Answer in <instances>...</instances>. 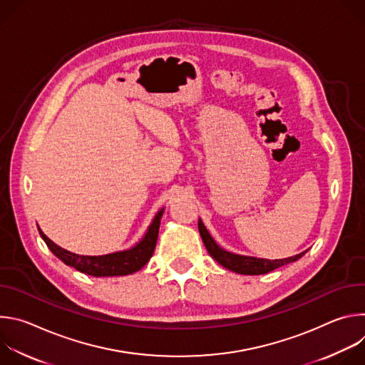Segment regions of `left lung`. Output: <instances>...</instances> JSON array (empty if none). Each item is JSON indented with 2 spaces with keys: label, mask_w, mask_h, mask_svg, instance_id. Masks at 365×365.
<instances>
[{
  "label": "left lung",
  "mask_w": 365,
  "mask_h": 365,
  "mask_svg": "<svg viewBox=\"0 0 365 365\" xmlns=\"http://www.w3.org/2000/svg\"><path fill=\"white\" fill-rule=\"evenodd\" d=\"M162 215H163V211H160L158 215L154 217L151 225L147 230V234H145L144 240L140 244L134 245L131 250L117 251V252H111V254H106V255H79V254H73L68 250L61 248L53 241L48 240L40 228H38V232H40V237L47 244V247L50 248V251L53 252L58 258H61L65 264L75 267L78 272H82V273H86V274L95 276V277L125 276V274H131L134 272H138L145 264L144 257H143L144 255L143 245H144V241L147 242L148 238H151L153 235L158 237ZM141 249L143 250V252L140 251ZM210 252L221 266L228 269V257L232 252H228V251L222 250L217 244H215V250L212 247L210 248Z\"/></svg>",
  "instance_id": "1"
}]
</instances>
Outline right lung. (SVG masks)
Returning a JSON list of instances; mask_svg holds the SVG:
<instances>
[{"instance_id":"add662e5","label":"right lung","mask_w":365,"mask_h":365,"mask_svg":"<svg viewBox=\"0 0 365 365\" xmlns=\"http://www.w3.org/2000/svg\"><path fill=\"white\" fill-rule=\"evenodd\" d=\"M302 255H294L283 259H266V258H257V257H248V255H237L230 254L228 257V270L235 272L238 274H266L269 272H273L284 264L296 262Z\"/></svg>"}]
</instances>
